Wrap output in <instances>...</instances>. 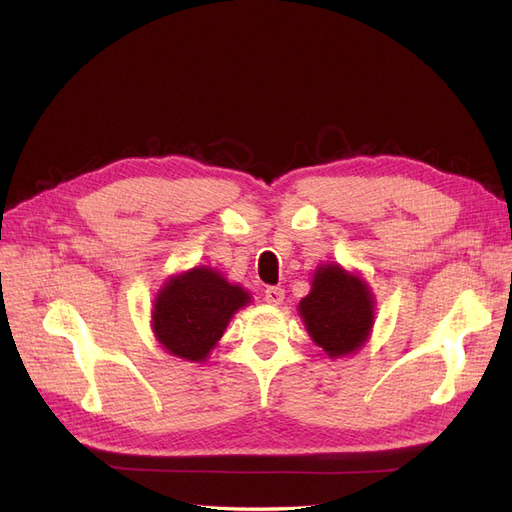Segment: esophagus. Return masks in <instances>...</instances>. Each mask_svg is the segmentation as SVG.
<instances>
[{
  "mask_svg": "<svg viewBox=\"0 0 512 512\" xmlns=\"http://www.w3.org/2000/svg\"><path fill=\"white\" fill-rule=\"evenodd\" d=\"M265 301L269 305H282L284 303V288L280 286H271L265 290Z\"/></svg>",
  "mask_w": 512,
  "mask_h": 512,
  "instance_id": "34e87169",
  "label": "esophagus"
}]
</instances>
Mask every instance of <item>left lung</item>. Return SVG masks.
I'll list each match as a JSON object with an SVG mask.
<instances>
[{
  "mask_svg": "<svg viewBox=\"0 0 512 512\" xmlns=\"http://www.w3.org/2000/svg\"><path fill=\"white\" fill-rule=\"evenodd\" d=\"M309 337L331 359L359 350L374 327V294L356 273L339 265L316 269L312 290L299 303Z\"/></svg>",
  "mask_w": 512,
  "mask_h": 512,
  "instance_id": "left-lung-1",
  "label": "left lung"
}]
</instances>
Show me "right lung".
<instances>
[{"label":"right lung","instance_id":"1","mask_svg":"<svg viewBox=\"0 0 512 512\" xmlns=\"http://www.w3.org/2000/svg\"><path fill=\"white\" fill-rule=\"evenodd\" d=\"M250 292L211 267L173 275L158 292L151 327L166 352L185 361H207L232 314L250 303Z\"/></svg>","mask_w":512,"mask_h":512}]
</instances>
